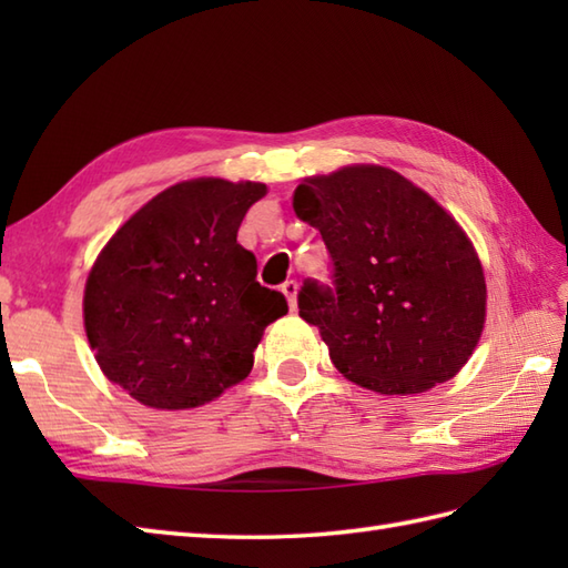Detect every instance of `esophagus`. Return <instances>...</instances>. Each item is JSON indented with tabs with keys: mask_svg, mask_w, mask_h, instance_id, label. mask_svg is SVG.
I'll list each match as a JSON object with an SVG mask.
<instances>
[{
	"mask_svg": "<svg viewBox=\"0 0 568 568\" xmlns=\"http://www.w3.org/2000/svg\"><path fill=\"white\" fill-rule=\"evenodd\" d=\"M281 291H283V295L287 300V305H291V310H295L297 307V283L295 281H285L281 285Z\"/></svg>",
	"mask_w": 568,
	"mask_h": 568,
	"instance_id": "1",
	"label": "esophagus"
}]
</instances>
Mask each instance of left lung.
<instances>
[{
	"label": "left lung",
	"mask_w": 568,
	"mask_h": 568,
	"mask_svg": "<svg viewBox=\"0 0 568 568\" xmlns=\"http://www.w3.org/2000/svg\"><path fill=\"white\" fill-rule=\"evenodd\" d=\"M293 210L329 253L332 285L307 277L297 307L336 371L383 395L454 378L486 320L484 268L464 229L381 165L307 178Z\"/></svg>",
	"instance_id": "left-lung-1"
}]
</instances>
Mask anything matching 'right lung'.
I'll use <instances>...</instances> for the list:
<instances>
[{
    "mask_svg": "<svg viewBox=\"0 0 568 568\" xmlns=\"http://www.w3.org/2000/svg\"><path fill=\"white\" fill-rule=\"evenodd\" d=\"M263 183L202 178L163 190L110 239L84 285L104 376L159 409L197 407L244 381L285 297L236 244Z\"/></svg>",
    "mask_w": 568,
    "mask_h": 568,
    "instance_id": "1",
    "label": "right lung"
}]
</instances>
